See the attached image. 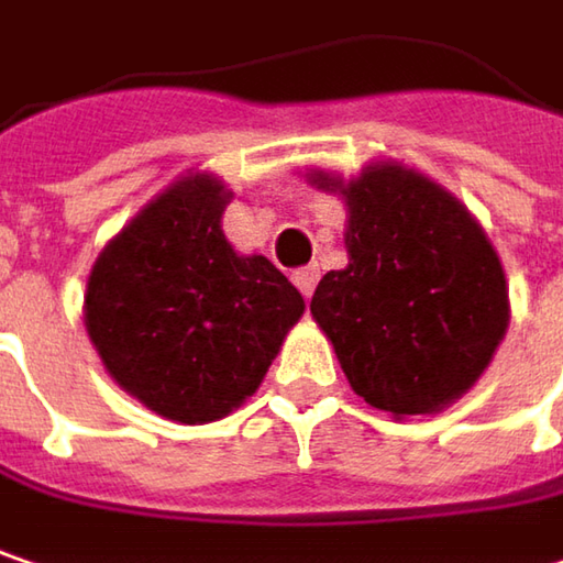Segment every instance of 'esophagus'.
I'll return each mask as SVG.
<instances>
[{
    "mask_svg": "<svg viewBox=\"0 0 563 563\" xmlns=\"http://www.w3.org/2000/svg\"><path fill=\"white\" fill-rule=\"evenodd\" d=\"M321 277V271H318V264H309V267H299V271H292V283L299 286V292L309 299L314 292V283Z\"/></svg>",
    "mask_w": 563,
    "mask_h": 563,
    "instance_id": "1",
    "label": "esophagus"
}]
</instances>
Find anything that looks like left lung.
<instances>
[{
    "label": "left lung",
    "instance_id": "left-lung-1",
    "mask_svg": "<svg viewBox=\"0 0 563 563\" xmlns=\"http://www.w3.org/2000/svg\"><path fill=\"white\" fill-rule=\"evenodd\" d=\"M344 271H328L312 314L353 391L379 411L433 413L468 391L504 341L510 306L497 251L443 187L401 165L347 187Z\"/></svg>",
    "mask_w": 563,
    "mask_h": 563
}]
</instances>
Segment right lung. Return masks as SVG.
<instances>
[{
  "mask_svg": "<svg viewBox=\"0 0 563 563\" xmlns=\"http://www.w3.org/2000/svg\"><path fill=\"white\" fill-rule=\"evenodd\" d=\"M225 203L210 175L168 187L101 251L85 292L88 338L117 385L181 423L239 408L306 309L267 257L232 251Z\"/></svg>",
  "mask_w": 563,
  "mask_h": 563,
  "instance_id": "1",
  "label": "right lung"
}]
</instances>
